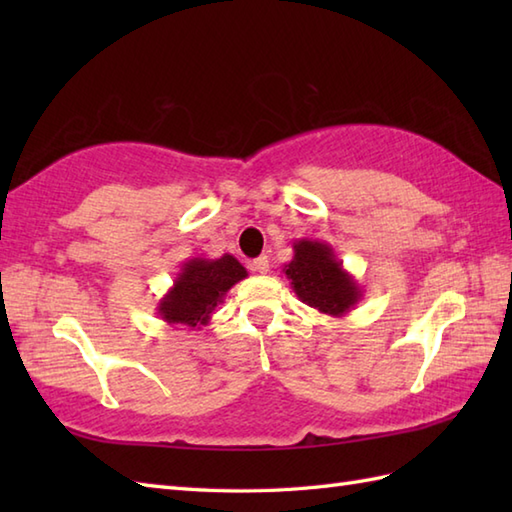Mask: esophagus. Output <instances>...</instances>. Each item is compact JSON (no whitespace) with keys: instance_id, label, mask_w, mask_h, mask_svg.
Here are the masks:
<instances>
[{"instance_id":"esophagus-1","label":"esophagus","mask_w":512,"mask_h":512,"mask_svg":"<svg viewBox=\"0 0 512 512\" xmlns=\"http://www.w3.org/2000/svg\"><path fill=\"white\" fill-rule=\"evenodd\" d=\"M250 270H255V273H262V275H266L268 270H270L268 257H257V259H253V264H250Z\"/></svg>"}]
</instances>
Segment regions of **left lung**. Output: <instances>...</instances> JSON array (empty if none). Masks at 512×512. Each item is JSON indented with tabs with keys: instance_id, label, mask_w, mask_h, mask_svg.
I'll return each mask as SVG.
<instances>
[{
	"instance_id": "1",
	"label": "left lung",
	"mask_w": 512,
	"mask_h": 512,
	"mask_svg": "<svg viewBox=\"0 0 512 512\" xmlns=\"http://www.w3.org/2000/svg\"><path fill=\"white\" fill-rule=\"evenodd\" d=\"M292 250L295 255L284 266V273L290 288L306 306L336 319L358 306L363 290L343 268V262L328 242L303 237L295 239Z\"/></svg>"
}]
</instances>
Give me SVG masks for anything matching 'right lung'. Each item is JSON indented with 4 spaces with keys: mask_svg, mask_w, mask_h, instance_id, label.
I'll list each match as a JSON object with an SVG mask.
<instances>
[{
    "mask_svg": "<svg viewBox=\"0 0 512 512\" xmlns=\"http://www.w3.org/2000/svg\"><path fill=\"white\" fill-rule=\"evenodd\" d=\"M246 277V268L228 253L220 259L191 257L180 266L167 295L158 301V317L169 325L200 330L224 303L226 292Z\"/></svg>",
    "mask_w": 512,
    "mask_h": 512,
    "instance_id": "right-lung-1",
    "label": "right lung"
}]
</instances>
